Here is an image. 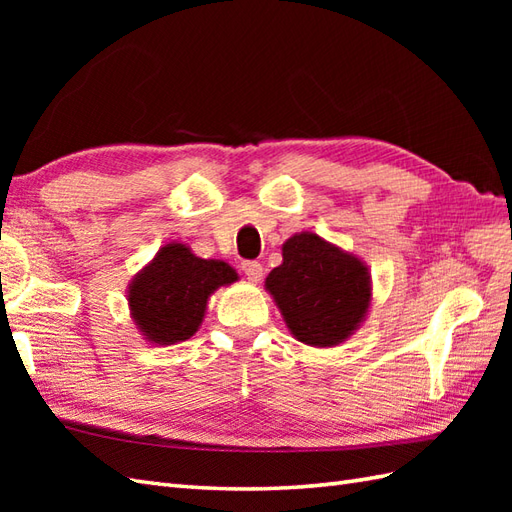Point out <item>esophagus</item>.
<instances>
[{
	"instance_id": "obj_1",
	"label": "esophagus",
	"mask_w": 512,
	"mask_h": 512,
	"mask_svg": "<svg viewBox=\"0 0 512 512\" xmlns=\"http://www.w3.org/2000/svg\"><path fill=\"white\" fill-rule=\"evenodd\" d=\"M239 268H242V273L246 275L250 284H259V281H262V277H264V268L259 262H242V266H239Z\"/></svg>"
}]
</instances>
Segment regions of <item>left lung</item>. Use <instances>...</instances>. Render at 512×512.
Listing matches in <instances>:
<instances>
[{"instance_id": "8db88e82", "label": "left lung", "mask_w": 512, "mask_h": 512, "mask_svg": "<svg viewBox=\"0 0 512 512\" xmlns=\"http://www.w3.org/2000/svg\"><path fill=\"white\" fill-rule=\"evenodd\" d=\"M281 255L284 262L264 286L290 334L312 347L350 339L372 306V275L363 259L308 231L288 237Z\"/></svg>"}]
</instances>
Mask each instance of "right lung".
<instances>
[{"mask_svg":"<svg viewBox=\"0 0 512 512\" xmlns=\"http://www.w3.org/2000/svg\"><path fill=\"white\" fill-rule=\"evenodd\" d=\"M237 279L222 259L195 257L187 244L169 242L134 275L127 290L129 314L145 341L176 345L198 332L213 292Z\"/></svg>","mask_w":512,"mask_h":512,"instance_id":"right-lung-1","label":"right lung"}]
</instances>
